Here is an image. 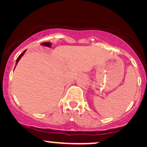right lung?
<instances>
[{"label": "right lung", "instance_id": "right-lung-1", "mask_svg": "<svg viewBox=\"0 0 147 147\" xmlns=\"http://www.w3.org/2000/svg\"><path fill=\"white\" fill-rule=\"evenodd\" d=\"M25 51H23V53H22V54H20V56H19V57H18V59H17V60H16V65H17V64H18V62H19V60H20V58H21V57H22V56H23V54H25Z\"/></svg>", "mask_w": 147, "mask_h": 147}]
</instances>
